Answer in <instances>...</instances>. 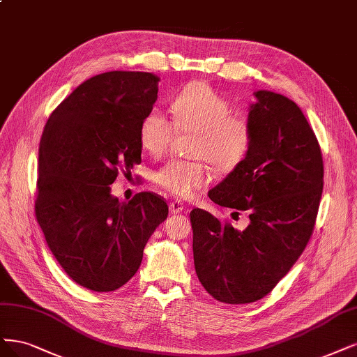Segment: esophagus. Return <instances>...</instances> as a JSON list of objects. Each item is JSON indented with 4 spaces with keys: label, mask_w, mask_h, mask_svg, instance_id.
<instances>
[{
    "label": "esophagus",
    "mask_w": 357,
    "mask_h": 357,
    "mask_svg": "<svg viewBox=\"0 0 357 357\" xmlns=\"http://www.w3.org/2000/svg\"><path fill=\"white\" fill-rule=\"evenodd\" d=\"M186 210V208H184V204L181 202V201H173V202H169V211L173 213V214H178V213H181V211H184Z\"/></svg>",
    "instance_id": "esophagus-1"
}]
</instances>
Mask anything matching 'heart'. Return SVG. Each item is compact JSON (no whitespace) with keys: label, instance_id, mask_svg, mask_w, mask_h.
I'll use <instances>...</instances> for the list:
<instances>
[{"label":"heart","instance_id":"b5f03b06","mask_svg":"<svg viewBox=\"0 0 357 357\" xmlns=\"http://www.w3.org/2000/svg\"><path fill=\"white\" fill-rule=\"evenodd\" d=\"M231 106L206 82L188 84L171 102V122L158 109L147 112L139 126V143L152 156L164 155L174 132H192L190 156L210 164L217 173H229L247 158L252 130L248 121L230 115ZM155 181L178 198H190L211 181L201 161L171 159L155 173Z\"/></svg>","mask_w":357,"mask_h":357}]
</instances>
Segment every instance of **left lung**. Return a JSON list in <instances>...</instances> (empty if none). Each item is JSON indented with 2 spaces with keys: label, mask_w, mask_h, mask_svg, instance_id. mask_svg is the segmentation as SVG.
Here are the masks:
<instances>
[{
  "label": "left lung",
  "mask_w": 357,
  "mask_h": 357,
  "mask_svg": "<svg viewBox=\"0 0 357 357\" xmlns=\"http://www.w3.org/2000/svg\"><path fill=\"white\" fill-rule=\"evenodd\" d=\"M254 96L251 149L208 192L220 206L248 211V227L236 230L201 208L190 213L196 275L227 304L261 300L289 272L312 236L324 189L322 152L301 109L273 91Z\"/></svg>",
  "instance_id": "8db88e82"
}]
</instances>
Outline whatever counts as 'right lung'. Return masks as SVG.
<instances>
[{"label":"right lung","mask_w":357,"mask_h":357,"mask_svg":"<svg viewBox=\"0 0 357 357\" xmlns=\"http://www.w3.org/2000/svg\"><path fill=\"white\" fill-rule=\"evenodd\" d=\"M158 82L149 72L100 73L78 85L43 131L36 220L61 268L91 291L126 285L168 215L164 198L152 192L130 202L110 193L119 169L142 162L139 126L153 109Z\"/></svg>","instance_id":"obj_1"}]
</instances>
